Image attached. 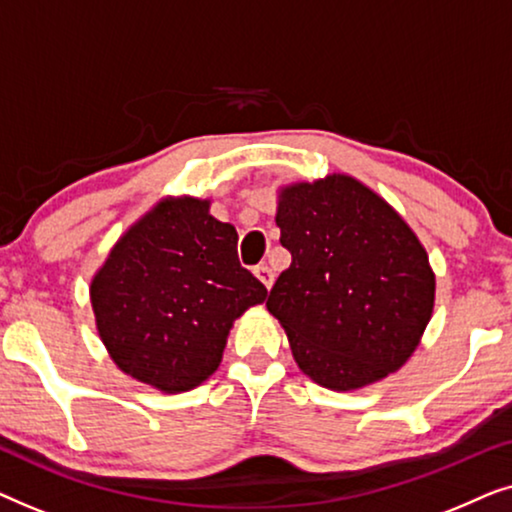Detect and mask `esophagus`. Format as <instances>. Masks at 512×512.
Returning <instances> with one entry per match:
<instances>
[{"instance_id":"obj_1","label":"esophagus","mask_w":512,"mask_h":512,"mask_svg":"<svg viewBox=\"0 0 512 512\" xmlns=\"http://www.w3.org/2000/svg\"><path fill=\"white\" fill-rule=\"evenodd\" d=\"M254 275L265 284V289H270L272 282H275V272H272V268H270L268 263H258L256 268H254Z\"/></svg>"}]
</instances>
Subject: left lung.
I'll return each instance as SVG.
<instances>
[{
	"label": "left lung",
	"mask_w": 512,
	"mask_h": 512,
	"mask_svg": "<svg viewBox=\"0 0 512 512\" xmlns=\"http://www.w3.org/2000/svg\"><path fill=\"white\" fill-rule=\"evenodd\" d=\"M275 221L291 265L265 305L300 370L321 387L349 391L401 368L429 324L436 291L408 223L342 174L284 188Z\"/></svg>",
	"instance_id": "obj_1"
}]
</instances>
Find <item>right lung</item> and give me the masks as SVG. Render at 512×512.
I'll list each match as a JSON object with an SVG mask.
<instances>
[{
    "instance_id": "add662e5",
    "label": "right lung",
    "mask_w": 512,
    "mask_h": 512,
    "mask_svg": "<svg viewBox=\"0 0 512 512\" xmlns=\"http://www.w3.org/2000/svg\"><path fill=\"white\" fill-rule=\"evenodd\" d=\"M265 296L237 258V230L195 198L153 207L90 286L97 331L116 366L170 394L219 368L233 321Z\"/></svg>"
}]
</instances>
